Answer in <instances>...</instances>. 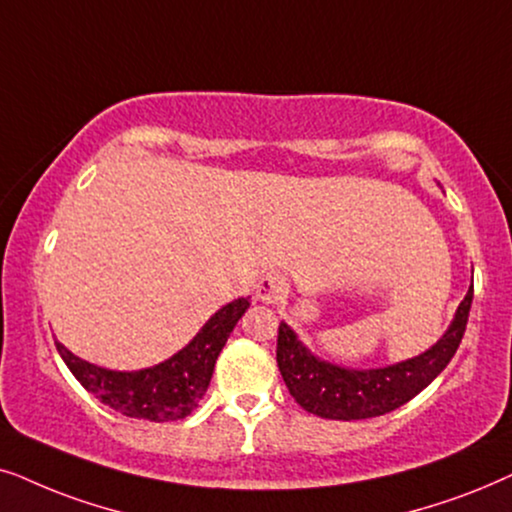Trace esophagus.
Instances as JSON below:
<instances>
[{"label":"esophagus","instance_id":"esophagus-1","mask_svg":"<svg viewBox=\"0 0 512 512\" xmlns=\"http://www.w3.org/2000/svg\"><path fill=\"white\" fill-rule=\"evenodd\" d=\"M255 297L264 304L283 302V299L288 297V281H285L281 271H269L267 276H262L260 283H257Z\"/></svg>","mask_w":512,"mask_h":512}]
</instances>
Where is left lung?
<instances>
[{
    "label": "left lung",
    "mask_w": 512,
    "mask_h": 512,
    "mask_svg": "<svg viewBox=\"0 0 512 512\" xmlns=\"http://www.w3.org/2000/svg\"><path fill=\"white\" fill-rule=\"evenodd\" d=\"M473 285L456 309L447 332L419 356L400 363L353 370L316 356L288 323L278 325L276 363L292 398L323 419H372L410 403L449 365L466 332Z\"/></svg>",
    "instance_id": "8db88e82"
}]
</instances>
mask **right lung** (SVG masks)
Instances as JSON below:
<instances>
[{
	"label": "right lung",
	"mask_w": 512,
	"mask_h": 512,
	"mask_svg": "<svg viewBox=\"0 0 512 512\" xmlns=\"http://www.w3.org/2000/svg\"><path fill=\"white\" fill-rule=\"evenodd\" d=\"M248 306L250 297H238L224 304L208 318V323L196 332L185 349L145 370H107L74 356L60 342H56V349L79 384L114 412L131 419L159 421V424L185 419L206 395L215 360Z\"/></svg>",
	"instance_id": "right-lung-1"
}]
</instances>
